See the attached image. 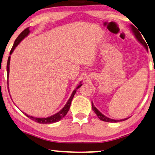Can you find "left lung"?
I'll list each match as a JSON object with an SVG mask.
<instances>
[{"label":"left lung","mask_w":155,"mask_h":155,"mask_svg":"<svg viewBox=\"0 0 155 155\" xmlns=\"http://www.w3.org/2000/svg\"><path fill=\"white\" fill-rule=\"evenodd\" d=\"M131 28H132L133 34H134V36H135V37H136V38L139 41H140V43H141V44H142L143 46H144V48H145L147 51H148L147 45L145 41H144V39L142 38V36H141V34L140 33V31H139L137 29L135 28V27L133 25H131ZM91 106H92V109H93V111H94L96 114L97 115V117H99V119H101V120L104 121H107V122H118V121H124V120H126V119H129V118H126V119H120V120H117V119H110V118H109V117L104 116L103 114H101L100 111L98 110V109L94 107V104H93V102H92V101H91Z\"/></svg>","instance_id":"obj_1"}]
</instances>
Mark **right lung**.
Wrapping results in <instances>:
<instances>
[{
    "mask_svg": "<svg viewBox=\"0 0 155 155\" xmlns=\"http://www.w3.org/2000/svg\"><path fill=\"white\" fill-rule=\"evenodd\" d=\"M29 33H30V31H29V28H25L24 31H23L20 34H19V36L17 37L16 39H15V41L14 44H13V46L12 47V48H11V51H10V55L12 54L13 51H14V49L15 48V47H16L19 44V43H20L21 41H22L23 39L25 38V37H26L27 36H28V35L29 34ZM10 60H11V56H9L8 58V62H7V77H8V76H9ZM81 85H82V84L80 83L79 85L76 88L75 90H74V91L72 92V94H71V96L70 97L69 99L68 100L67 103L66 104V105L64 106V108L62 109L61 110H60L59 111H58V113L52 115V116L46 117V118H37V117H34L32 116H29V115L26 114L25 113H23V114H25V116L28 117V118L32 119V120L36 121V122L40 123V124H51V123L57 122V121H60L61 119H63L64 117L66 115V114H67L68 110H69L70 106H71V101H72V99H73L74 95H75V94L76 92V89H78L79 87H81Z\"/></svg>",
    "mask_w": 155,
    "mask_h": 155,
    "instance_id": "add662e5",
    "label": "right lung"
}]
</instances>
